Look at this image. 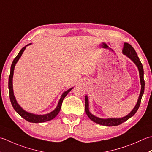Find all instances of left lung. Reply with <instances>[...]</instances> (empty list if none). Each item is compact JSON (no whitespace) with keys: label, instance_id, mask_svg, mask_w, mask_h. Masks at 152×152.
I'll return each mask as SVG.
<instances>
[{"label":"left lung","instance_id":"left-lung-1","mask_svg":"<svg viewBox=\"0 0 152 152\" xmlns=\"http://www.w3.org/2000/svg\"><path fill=\"white\" fill-rule=\"evenodd\" d=\"M123 52L124 54L126 55V56H128L130 59H131V60H132L133 61H134V63L137 65V66L138 68L139 73H140V83H141V85H142L140 94V96H139L137 105H136L135 107H134V109L132 110V111L128 115L122 117V118H119V119L112 118V119H103L98 118V117H95L94 115H92V114L90 113V111L88 110V98L86 96H85V111H86V115H88V117L92 121H94L98 124H100V125H102L110 126H117V125H120V124L123 123V122L126 121L128 120L129 118H131V117H132L134 115L136 112L137 111V110H138L139 107H140L142 95H143V94H144V86H145V82L144 80V69H143V66H142V64L141 63L140 59H139V58L138 56L137 52H136L135 50L133 48L132 46L127 42H125V44H124V48L123 50Z\"/></svg>","mask_w":152,"mask_h":152}]
</instances>
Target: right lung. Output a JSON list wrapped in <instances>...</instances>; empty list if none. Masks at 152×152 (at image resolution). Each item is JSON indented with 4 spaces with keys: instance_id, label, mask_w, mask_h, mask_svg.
I'll return each mask as SVG.
<instances>
[{
    "instance_id": "add662e5",
    "label": "right lung",
    "mask_w": 152,
    "mask_h": 152,
    "mask_svg": "<svg viewBox=\"0 0 152 152\" xmlns=\"http://www.w3.org/2000/svg\"><path fill=\"white\" fill-rule=\"evenodd\" d=\"M29 45H27V46H28ZM26 48V46H24V47L21 49L19 53H18V54L17 55V56L14 58L13 62H12V64L11 68H10V76H9V79H8V88H9V96H10V100L12 106H13L15 111H16V112L19 114V115L21 117H23L24 119H26V121H27L31 122V123L45 122V121H50L52 119H54V117L58 115L59 111H60L61 104H62V102H63L64 98L66 96L67 94H68V92H69L73 88L67 90V91L64 92L63 94L61 95V97L60 98V101H59V103L58 104L57 107L56 108V109L53 111H52V112H50V113L46 114V115H35V114H33V113H28L25 110H23L22 108H21L19 106V104L17 103V102H16V100H15V98L14 96L13 88H12V77H13L14 69V67L15 66V64L17 63V61L21 57V54H23V52L25 50Z\"/></svg>"
}]
</instances>
